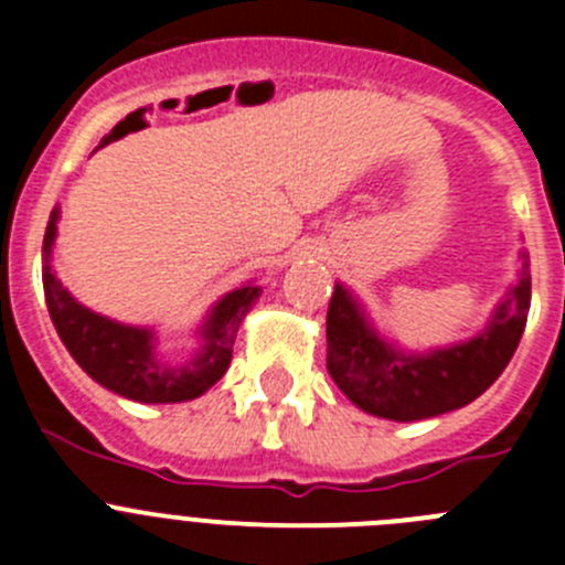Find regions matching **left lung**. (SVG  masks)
I'll use <instances>...</instances> for the list:
<instances>
[{
	"mask_svg": "<svg viewBox=\"0 0 565 565\" xmlns=\"http://www.w3.org/2000/svg\"><path fill=\"white\" fill-rule=\"evenodd\" d=\"M532 302L529 259L489 326L467 342L430 353H404L379 337L344 286L328 306V373L359 411L391 422H418L476 402L515 353Z\"/></svg>",
	"mask_w": 565,
	"mask_h": 565,
	"instance_id": "left-lung-1",
	"label": "left lung"
}]
</instances>
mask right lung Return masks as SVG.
I'll return each instance as SVG.
<instances>
[{"mask_svg":"<svg viewBox=\"0 0 565 565\" xmlns=\"http://www.w3.org/2000/svg\"><path fill=\"white\" fill-rule=\"evenodd\" d=\"M56 223L58 209H53L42 246L44 299L64 348L89 379H96L118 396L143 404L189 402L203 396L214 382H221L232 362V344L239 322L252 311L259 286H243L226 294L203 322L201 351L183 364H167L154 356V333L149 328L121 326L115 319L89 311L62 286V279L50 268Z\"/></svg>","mask_w":565,"mask_h":565,"instance_id":"obj_1","label":"right lung"}]
</instances>
